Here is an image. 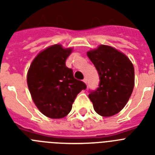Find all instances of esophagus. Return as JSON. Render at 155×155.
Here are the masks:
<instances>
[{
  "label": "esophagus",
  "mask_w": 155,
  "mask_h": 155,
  "mask_svg": "<svg viewBox=\"0 0 155 155\" xmlns=\"http://www.w3.org/2000/svg\"><path fill=\"white\" fill-rule=\"evenodd\" d=\"M84 82L85 83V84H87V78H84Z\"/></svg>",
  "instance_id": "esophagus-1"
}]
</instances>
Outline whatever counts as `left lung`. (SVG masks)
<instances>
[{
	"label": "left lung",
	"instance_id": "obj_1",
	"mask_svg": "<svg viewBox=\"0 0 155 155\" xmlns=\"http://www.w3.org/2000/svg\"><path fill=\"white\" fill-rule=\"evenodd\" d=\"M87 55L100 78L99 87L88 95L94 110L104 117L118 114L126 106L134 89L133 64L125 54L109 45H99Z\"/></svg>",
	"mask_w": 155,
	"mask_h": 155
}]
</instances>
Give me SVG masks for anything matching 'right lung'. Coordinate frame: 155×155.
Listing matches in <instances>:
<instances>
[{"label":"right lung","instance_id":"1","mask_svg":"<svg viewBox=\"0 0 155 155\" xmlns=\"http://www.w3.org/2000/svg\"><path fill=\"white\" fill-rule=\"evenodd\" d=\"M72 51L61 45H51L39 52L28 71L27 84L34 104L51 119L68 115L78 94L87 87L65 64Z\"/></svg>","mask_w":155,"mask_h":155}]
</instances>
